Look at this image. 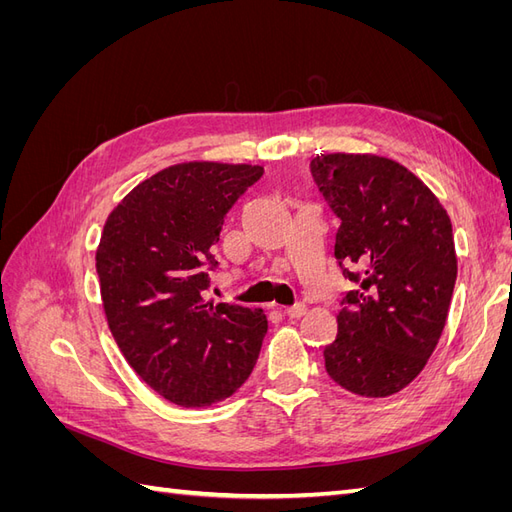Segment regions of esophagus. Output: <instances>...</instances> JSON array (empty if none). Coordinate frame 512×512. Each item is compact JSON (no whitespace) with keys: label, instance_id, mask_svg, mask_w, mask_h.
Returning a JSON list of instances; mask_svg holds the SVG:
<instances>
[{"label":"esophagus","instance_id":"34e87169","mask_svg":"<svg viewBox=\"0 0 512 512\" xmlns=\"http://www.w3.org/2000/svg\"><path fill=\"white\" fill-rule=\"evenodd\" d=\"M305 305L303 303H297V305H292V307H286L284 309V316H288L290 320H297V318H301V316H305Z\"/></svg>","mask_w":512,"mask_h":512}]
</instances>
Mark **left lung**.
Here are the masks:
<instances>
[{
    "instance_id": "obj_1",
    "label": "left lung",
    "mask_w": 512,
    "mask_h": 512,
    "mask_svg": "<svg viewBox=\"0 0 512 512\" xmlns=\"http://www.w3.org/2000/svg\"><path fill=\"white\" fill-rule=\"evenodd\" d=\"M312 173L342 220L335 260L356 284L342 299L324 367L354 395H395L421 374L444 331L457 280L451 218L391 158L324 153Z\"/></svg>"
}]
</instances>
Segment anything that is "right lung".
<instances>
[{
  "label": "right lung",
  "mask_w": 512,
  "mask_h": 512,
  "mask_svg": "<svg viewBox=\"0 0 512 512\" xmlns=\"http://www.w3.org/2000/svg\"><path fill=\"white\" fill-rule=\"evenodd\" d=\"M262 166L181 162L111 211L96 250L104 316L141 380L183 408L239 391L267 335L262 309L205 299L224 215Z\"/></svg>",
  "instance_id": "add662e5"
}]
</instances>
